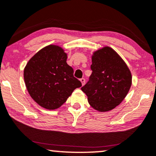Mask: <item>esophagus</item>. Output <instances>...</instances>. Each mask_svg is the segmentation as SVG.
<instances>
[{
  "mask_svg": "<svg viewBox=\"0 0 156 156\" xmlns=\"http://www.w3.org/2000/svg\"><path fill=\"white\" fill-rule=\"evenodd\" d=\"M80 82H81L82 86H83L84 83H85V79H84V78H81V79H80Z\"/></svg>",
  "mask_w": 156,
  "mask_h": 156,
  "instance_id": "34e87169",
  "label": "esophagus"
}]
</instances>
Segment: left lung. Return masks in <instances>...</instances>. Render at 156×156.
Returning a JSON list of instances; mask_svg holds the SVG:
<instances>
[{
    "instance_id": "obj_1",
    "label": "left lung",
    "mask_w": 156,
    "mask_h": 156,
    "mask_svg": "<svg viewBox=\"0 0 156 156\" xmlns=\"http://www.w3.org/2000/svg\"><path fill=\"white\" fill-rule=\"evenodd\" d=\"M90 80L81 90L94 110L108 112L122 102L132 82L131 71L115 50L105 46L93 52Z\"/></svg>"
}]
</instances>
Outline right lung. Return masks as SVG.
<instances>
[{
	"label": "right lung",
	"mask_w": 156,
	"mask_h": 156,
	"mask_svg": "<svg viewBox=\"0 0 156 156\" xmlns=\"http://www.w3.org/2000/svg\"><path fill=\"white\" fill-rule=\"evenodd\" d=\"M67 58L62 48L51 44L38 51L24 67L28 93L42 108H60L73 91L81 86L80 80L73 76V69L67 65Z\"/></svg>",
	"instance_id": "right-lung-1"
}]
</instances>
